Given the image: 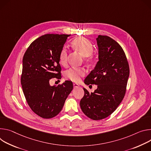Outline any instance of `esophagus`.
Returning <instances> with one entry per match:
<instances>
[{
    "label": "esophagus",
    "mask_w": 151,
    "mask_h": 151,
    "mask_svg": "<svg viewBox=\"0 0 151 151\" xmlns=\"http://www.w3.org/2000/svg\"><path fill=\"white\" fill-rule=\"evenodd\" d=\"M73 86H74V88H78V87H79V85L77 84V83H74Z\"/></svg>",
    "instance_id": "34e87169"
}]
</instances>
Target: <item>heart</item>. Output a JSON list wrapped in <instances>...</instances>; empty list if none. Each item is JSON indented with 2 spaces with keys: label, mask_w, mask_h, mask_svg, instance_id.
I'll return each instance as SVG.
<instances>
[{
  "label": "heart",
  "mask_w": 151,
  "mask_h": 151,
  "mask_svg": "<svg viewBox=\"0 0 151 151\" xmlns=\"http://www.w3.org/2000/svg\"><path fill=\"white\" fill-rule=\"evenodd\" d=\"M72 45L74 48L80 52L83 56L86 57V59L88 62L93 60L92 52L93 47L92 44L85 37H78L75 39ZM68 58V51L65 48H63L59 55V61L62 65H66ZM86 71L84 68H71L66 71L65 77L73 81L78 82L80 80L81 77L85 75Z\"/></svg>",
  "instance_id": "heart-1"
}]
</instances>
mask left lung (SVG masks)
<instances>
[{"label":"left lung","instance_id":"obj_1","mask_svg":"<svg viewBox=\"0 0 151 151\" xmlns=\"http://www.w3.org/2000/svg\"><path fill=\"white\" fill-rule=\"evenodd\" d=\"M98 61L85 79L86 85H96L89 93L87 89L80 102L82 111L93 120H101L110 115L122 102L126 92L129 68L121 46L109 37L96 38Z\"/></svg>","mask_w":151,"mask_h":151}]
</instances>
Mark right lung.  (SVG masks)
Instances as JSON below:
<instances>
[{"mask_svg":"<svg viewBox=\"0 0 151 151\" xmlns=\"http://www.w3.org/2000/svg\"><path fill=\"white\" fill-rule=\"evenodd\" d=\"M71 35L47 34L33 41L23 58L21 84L32 110L45 119L52 118L62 110L73 89V82L50 86L52 78H60L59 55Z\"/></svg>","mask_w":151,"mask_h":151,"instance_id":"1","label":"right lung"}]
</instances>
